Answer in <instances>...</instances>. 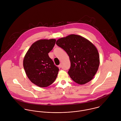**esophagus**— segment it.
<instances>
[{"label":"esophagus","mask_w":121,"mask_h":121,"mask_svg":"<svg viewBox=\"0 0 121 121\" xmlns=\"http://www.w3.org/2000/svg\"><path fill=\"white\" fill-rule=\"evenodd\" d=\"M59 68H61V64H60L59 65Z\"/></svg>","instance_id":"esophagus-1"}]
</instances>
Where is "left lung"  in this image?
I'll use <instances>...</instances> for the list:
<instances>
[{
  "mask_svg": "<svg viewBox=\"0 0 121 121\" xmlns=\"http://www.w3.org/2000/svg\"><path fill=\"white\" fill-rule=\"evenodd\" d=\"M56 44L69 56L71 67L68 73L74 82L83 85L93 79L99 68L100 58L92 42L80 35H70L58 39Z\"/></svg>",
  "mask_w": 121,
  "mask_h": 121,
  "instance_id": "obj_1",
  "label": "left lung"
}]
</instances>
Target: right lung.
Instances as JSON below:
<instances>
[{
	"label": "right lung",
	"mask_w": 121,
	"mask_h": 121,
	"mask_svg": "<svg viewBox=\"0 0 121 121\" xmlns=\"http://www.w3.org/2000/svg\"><path fill=\"white\" fill-rule=\"evenodd\" d=\"M55 41L54 39L38 40L31 45L24 56L23 67L26 73L32 83L39 87L49 86L57 78L59 69L48 54Z\"/></svg>",
	"instance_id": "obj_1"
}]
</instances>
